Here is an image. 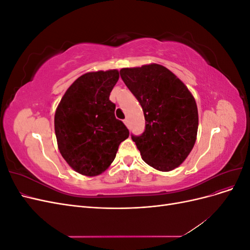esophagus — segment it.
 I'll use <instances>...</instances> for the list:
<instances>
[{"instance_id":"1","label":"esophagus","mask_w":250,"mask_h":250,"mask_svg":"<svg viewBox=\"0 0 250 250\" xmlns=\"http://www.w3.org/2000/svg\"><path fill=\"white\" fill-rule=\"evenodd\" d=\"M123 122H124V124H125V125H128V119H127V118H126V119H124Z\"/></svg>"}]
</instances>
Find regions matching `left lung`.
Instances as JSON below:
<instances>
[{"label": "left lung", "instance_id": "left-lung-1", "mask_svg": "<svg viewBox=\"0 0 250 250\" xmlns=\"http://www.w3.org/2000/svg\"><path fill=\"white\" fill-rule=\"evenodd\" d=\"M120 75L140 102L146 120L144 132L131 134L143 161L163 172L177 168L197 137L198 110L193 95L161 64L125 67Z\"/></svg>", "mask_w": 250, "mask_h": 250}]
</instances>
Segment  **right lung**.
<instances>
[{"mask_svg": "<svg viewBox=\"0 0 250 250\" xmlns=\"http://www.w3.org/2000/svg\"><path fill=\"white\" fill-rule=\"evenodd\" d=\"M119 71H98L73 82L58 104L55 134L65 162L82 175L96 176L113 162L119 145L129 137L122 121L116 119V104L109 95Z\"/></svg>", "mask_w": 250, "mask_h": 250, "instance_id": "right-lung-1", "label": "right lung"}]
</instances>
